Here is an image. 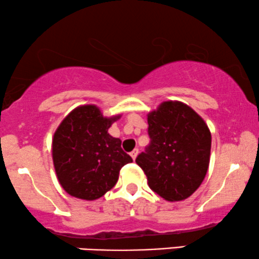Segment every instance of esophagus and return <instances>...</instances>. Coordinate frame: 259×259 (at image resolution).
Instances as JSON below:
<instances>
[{
	"label": "esophagus",
	"mask_w": 259,
	"mask_h": 259,
	"mask_svg": "<svg viewBox=\"0 0 259 259\" xmlns=\"http://www.w3.org/2000/svg\"><path fill=\"white\" fill-rule=\"evenodd\" d=\"M138 153H139V150H138V149H134V150L132 151V152H131V153H130V154H131V157H132V158H133V160L137 158Z\"/></svg>",
	"instance_id": "34e87169"
}]
</instances>
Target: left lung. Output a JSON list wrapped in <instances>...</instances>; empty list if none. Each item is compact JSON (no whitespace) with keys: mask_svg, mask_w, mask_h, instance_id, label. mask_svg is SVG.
Masks as SVG:
<instances>
[{"mask_svg":"<svg viewBox=\"0 0 259 259\" xmlns=\"http://www.w3.org/2000/svg\"><path fill=\"white\" fill-rule=\"evenodd\" d=\"M151 143L136 162L149 187L167 201H182L201 186L209 165L211 136L203 119L179 101L147 114Z\"/></svg>","mask_w":259,"mask_h":259,"instance_id":"obj_1","label":"left lung"}]
</instances>
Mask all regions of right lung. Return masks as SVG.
I'll return each instance as SVG.
<instances>
[{"label":"right lung","instance_id":"1","mask_svg":"<svg viewBox=\"0 0 259 259\" xmlns=\"http://www.w3.org/2000/svg\"><path fill=\"white\" fill-rule=\"evenodd\" d=\"M119 117H106L97 106L84 105L60 122L52 139V158L57 179L69 195L99 199L115 186L121 167L132 162L121 140L108 133Z\"/></svg>","mask_w":259,"mask_h":259}]
</instances>
